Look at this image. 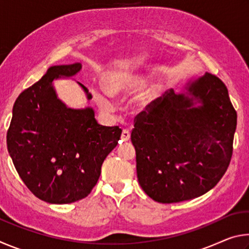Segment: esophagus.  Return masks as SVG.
<instances>
[{
  "instance_id": "esophagus-1",
  "label": "esophagus",
  "mask_w": 249,
  "mask_h": 249,
  "mask_svg": "<svg viewBox=\"0 0 249 249\" xmlns=\"http://www.w3.org/2000/svg\"><path fill=\"white\" fill-rule=\"evenodd\" d=\"M129 138H130V133L127 129H123V132H122V135H121V140L123 142H128Z\"/></svg>"
}]
</instances>
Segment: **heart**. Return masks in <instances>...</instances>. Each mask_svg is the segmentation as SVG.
Masks as SVG:
<instances>
[{"label": "heart", "instance_id": "b5f03b06", "mask_svg": "<svg viewBox=\"0 0 249 249\" xmlns=\"http://www.w3.org/2000/svg\"><path fill=\"white\" fill-rule=\"evenodd\" d=\"M146 75L140 72H116L111 74L105 80V88L109 94L124 96L141 90L146 84ZM162 86L159 81L148 84L145 90L135 100V105L138 111H146L147 108H149L150 105L159 98ZM92 94L101 108L107 112L111 111L113 105L105 92L93 88Z\"/></svg>", "mask_w": 249, "mask_h": 249}]
</instances>
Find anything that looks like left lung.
<instances>
[{
  "label": "left lung",
  "instance_id": "obj_1",
  "mask_svg": "<svg viewBox=\"0 0 249 249\" xmlns=\"http://www.w3.org/2000/svg\"><path fill=\"white\" fill-rule=\"evenodd\" d=\"M236 123L229 91L215 75L166 92L137 116L130 135L142 190L176 203L213 189L230 165Z\"/></svg>",
  "mask_w": 249,
  "mask_h": 249
}]
</instances>
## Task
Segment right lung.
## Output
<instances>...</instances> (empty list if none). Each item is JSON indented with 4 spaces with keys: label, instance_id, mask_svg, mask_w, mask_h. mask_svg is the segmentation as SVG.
Returning <instances> with one entry per match:
<instances>
[{
    "label": "right lung",
    "instance_id": "1",
    "mask_svg": "<svg viewBox=\"0 0 249 249\" xmlns=\"http://www.w3.org/2000/svg\"><path fill=\"white\" fill-rule=\"evenodd\" d=\"M81 64L53 66L15 101L7 149L20 179L40 200L67 204L90 195L101 167L122 129L100 125L94 109L71 108L58 98L53 81L70 79ZM88 100L92 95L82 83Z\"/></svg>",
    "mask_w": 249,
    "mask_h": 249
}]
</instances>
